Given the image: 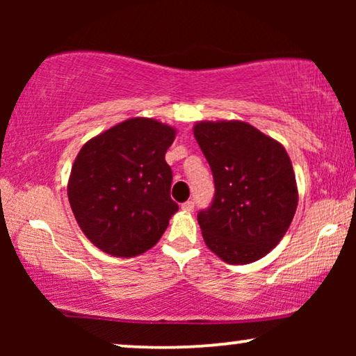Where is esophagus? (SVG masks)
<instances>
[{"instance_id": "esophagus-1", "label": "esophagus", "mask_w": 356, "mask_h": 356, "mask_svg": "<svg viewBox=\"0 0 356 356\" xmlns=\"http://www.w3.org/2000/svg\"><path fill=\"white\" fill-rule=\"evenodd\" d=\"M181 209L184 212H193L194 211V202L193 201H186L181 204Z\"/></svg>"}]
</instances>
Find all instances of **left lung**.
<instances>
[{"label": "left lung", "instance_id": "left-lung-1", "mask_svg": "<svg viewBox=\"0 0 356 356\" xmlns=\"http://www.w3.org/2000/svg\"><path fill=\"white\" fill-rule=\"evenodd\" d=\"M193 133L216 183L211 207L197 213L204 241L228 264L261 259L279 245L298 206L289 154L245 121H199Z\"/></svg>", "mask_w": 356, "mask_h": 356}]
</instances>
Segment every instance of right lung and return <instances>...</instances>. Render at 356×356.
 <instances>
[{
    "instance_id": "obj_1",
    "label": "right lung",
    "mask_w": 356,
    "mask_h": 356,
    "mask_svg": "<svg viewBox=\"0 0 356 356\" xmlns=\"http://www.w3.org/2000/svg\"><path fill=\"white\" fill-rule=\"evenodd\" d=\"M175 136L173 126L139 116L87 140L77 154L67 199L77 225L106 254H143L167 230L178 211L165 162Z\"/></svg>"
}]
</instances>
